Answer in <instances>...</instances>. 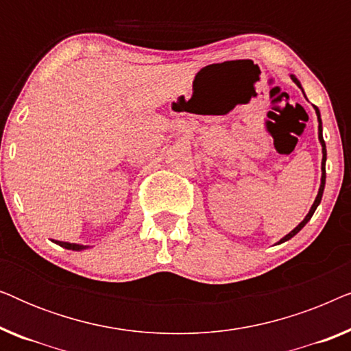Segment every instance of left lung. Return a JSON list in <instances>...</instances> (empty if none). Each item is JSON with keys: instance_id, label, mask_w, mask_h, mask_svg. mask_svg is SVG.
<instances>
[{"instance_id": "1", "label": "left lung", "mask_w": 351, "mask_h": 351, "mask_svg": "<svg viewBox=\"0 0 351 351\" xmlns=\"http://www.w3.org/2000/svg\"><path fill=\"white\" fill-rule=\"evenodd\" d=\"M292 81H294V83L299 86L300 88V83H299V80L295 78V76H292ZM315 112H316V114H318V121H319V142H321V147H323V162H321V171H323V176H321V185H319V191H318V196H316V199H315V203H313V206H311V209H310V213L306 214V217L302 220V222L297 225V227L292 230V232L289 233V234H286L285 238L281 239L280 243H285V241H287V239H291L292 237H294V234H297L300 232L302 228L305 227L306 225V222H308V220L311 219V215L315 214V210H316V208H318V204L321 203V198H323V191H324V184H326V143H324V138H323V126H321V114H319V110H318V107H315Z\"/></svg>"}]
</instances>
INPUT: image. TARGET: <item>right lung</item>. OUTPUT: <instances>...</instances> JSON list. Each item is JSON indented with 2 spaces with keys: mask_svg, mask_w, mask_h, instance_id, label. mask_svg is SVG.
I'll return each instance as SVG.
<instances>
[{
  "mask_svg": "<svg viewBox=\"0 0 351 351\" xmlns=\"http://www.w3.org/2000/svg\"><path fill=\"white\" fill-rule=\"evenodd\" d=\"M54 243L65 249H71V251H81V249L88 247V246H81V244H73V243H64V241H54Z\"/></svg>",
  "mask_w": 351,
  "mask_h": 351,
  "instance_id": "1",
  "label": "right lung"
}]
</instances>
